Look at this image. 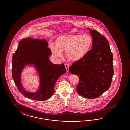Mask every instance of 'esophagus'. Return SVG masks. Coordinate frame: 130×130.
I'll list each match as a JSON object with an SVG mask.
<instances>
[{"label": "esophagus", "instance_id": "34e87169", "mask_svg": "<svg viewBox=\"0 0 130 130\" xmlns=\"http://www.w3.org/2000/svg\"><path fill=\"white\" fill-rule=\"evenodd\" d=\"M65 68H66V70H67V72H68V71H69V64H68V63H66V64H65Z\"/></svg>", "mask_w": 130, "mask_h": 130}]
</instances>
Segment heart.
<instances>
[{"instance_id": "obj_1", "label": "heart", "mask_w": 130, "mask_h": 130, "mask_svg": "<svg viewBox=\"0 0 130 130\" xmlns=\"http://www.w3.org/2000/svg\"><path fill=\"white\" fill-rule=\"evenodd\" d=\"M92 39L88 34H71L61 36L55 44H51L50 48L56 57H62L63 52H67V58L72 61L83 58L90 51L92 45Z\"/></svg>"}]
</instances>
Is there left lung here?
Returning <instances> with one entry per match:
<instances>
[{
    "label": "left lung",
    "mask_w": 130,
    "mask_h": 130,
    "mask_svg": "<svg viewBox=\"0 0 130 130\" xmlns=\"http://www.w3.org/2000/svg\"><path fill=\"white\" fill-rule=\"evenodd\" d=\"M91 48L82 59L72 63L69 70L78 75L79 82L76 87L79 94L84 98H98L110 87L113 72V54L106 38L95 30Z\"/></svg>",
    "instance_id": "8db88e82"
}]
</instances>
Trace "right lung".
I'll list each match as a JSON object with an SVG mask.
<instances>
[{
  "instance_id": "obj_1",
  "label": "right lung",
  "mask_w": 130,
  "mask_h": 130,
  "mask_svg": "<svg viewBox=\"0 0 130 130\" xmlns=\"http://www.w3.org/2000/svg\"><path fill=\"white\" fill-rule=\"evenodd\" d=\"M45 39H32L31 37L21 40L12 57V77L19 91L25 97L35 100L45 101L54 92V86L58 79L66 72L62 63H51L49 56L51 54ZM33 64L40 76L39 89L32 93L25 90L21 83V73L25 66Z\"/></svg>"
}]
</instances>
